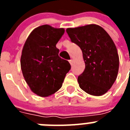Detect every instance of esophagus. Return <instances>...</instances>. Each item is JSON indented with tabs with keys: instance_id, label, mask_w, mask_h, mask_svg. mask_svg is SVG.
<instances>
[{
	"instance_id": "34e87169",
	"label": "esophagus",
	"mask_w": 130,
	"mask_h": 130,
	"mask_svg": "<svg viewBox=\"0 0 130 130\" xmlns=\"http://www.w3.org/2000/svg\"><path fill=\"white\" fill-rule=\"evenodd\" d=\"M69 62H70V64L71 65H72V63H73V60H72V59H71V60H69Z\"/></svg>"
}]
</instances>
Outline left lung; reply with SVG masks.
<instances>
[{
	"instance_id": "obj_1",
	"label": "left lung",
	"mask_w": 130,
	"mask_h": 130,
	"mask_svg": "<svg viewBox=\"0 0 130 130\" xmlns=\"http://www.w3.org/2000/svg\"><path fill=\"white\" fill-rule=\"evenodd\" d=\"M71 42L81 48L85 68L77 80L79 87L93 96H102L117 79L119 57L114 42L106 31L97 25L69 28Z\"/></svg>"
}]
</instances>
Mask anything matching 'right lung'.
Masks as SVG:
<instances>
[{
  "label": "right lung",
  "instance_id": "1",
  "mask_svg": "<svg viewBox=\"0 0 130 130\" xmlns=\"http://www.w3.org/2000/svg\"><path fill=\"white\" fill-rule=\"evenodd\" d=\"M64 32V28L42 25L33 30L24 45L21 57L23 75L31 90L42 97L59 90L70 70L69 62L58 56L56 47Z\"/></svg>",
  "mask_w": 130,
  "mask_h": 130
}]
</instances>
